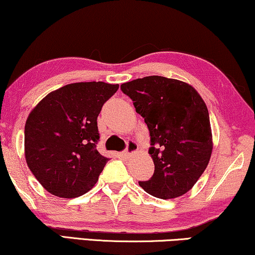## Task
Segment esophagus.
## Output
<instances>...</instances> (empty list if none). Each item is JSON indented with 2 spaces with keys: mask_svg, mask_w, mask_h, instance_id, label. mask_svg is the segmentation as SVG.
<instances>
[{
  "mask_svg": "<svg viewBox=\"0 0 255 255\" xmlns=\"http://www.w3.org/2000/svg\"><path fill=\"white\" fill-rule=\"evenodd\" d=\"M137 149H138V146L135 142H129L128 145H127L126 151L124 152L125 156H131L132 153H135L136 151H137Z\"/></svg>",
  "mask_w": 255,
  "mask_h": 255,
  "instance_id": "esophagus-1",
  "label": "esophagus"
}]
</instances>
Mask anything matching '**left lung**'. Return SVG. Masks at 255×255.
<instances>
[{
	"label": "left lung",
	"mask_w": 255,
	"mask_h": 255,
	"mask_svg": "<svg viewBox=\"0 0 255 255\" xmlns=\"http://www.w3.org/2000/svg\"><path fill=\"white\" fill-rule=\"evenodd\" d=\"M150 131L149 155L155 172L138 184L148 194L167 200L191 191L213 152L209 113L199 92L186 82L146 76L121 84Z\"/></svg>",
	"instance_id": "obj_1"
}]
</instances>
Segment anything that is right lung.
<instances>
[{
  "label": "right lung",
  "instance_id": "add662e5",
  "mask_svg": "<svg viewBox=\"0 0 255 255\" xmlns=\"http://www.w3.org/2000/svg\"><path fill=\"white\" fill-rule=\"evenodd\" d=\"M119 84L80 82L48 93L28 114L24 130L27 166L51 194L74 199L98 181L106 163L96 148L97 118Z\"/></svg>",
  "mask_w": 255,
  "mask_h": 255
}]
</instances>
